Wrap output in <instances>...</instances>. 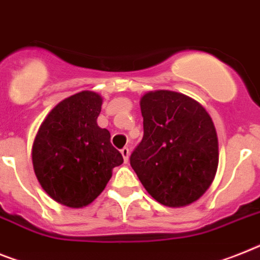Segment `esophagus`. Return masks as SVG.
<instances>
[{
    "label": "esophagus",
    "mask_w": 260,
    "mask_h": 260,
    "mask_svg": "<svg viewBox=\"0 0 260 260\" xmlns=\"http://www.w3.org/2000/svg\"><path fill=\"white\" fill-rule=\"evenodd\" d=\"M121 154H122V156H123V160L128 161V156H130V150H128V147L122 148Z\"/></svg>",
    "instance_id": "obj_1"
}]
</instances>
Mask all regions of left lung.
Wrapping results in <instances>:
<instances>
[{"instance_id": "left-lung-1", "label": "left lung", "mask_w": 260, "mask_h": 260, "mask_svg": "<svg viewBox=\"0 0 260 260\" xmlns=\"http://www.w3.org/2000/svg\"><path fill=\"white\" fill-rule=\"evenodd\" d=\"M143 138L130 156L141 183L157 203L189 205L210 187L218 167V139L203 105L171 90L141 99Z\"/></svg>"}]
</instances>
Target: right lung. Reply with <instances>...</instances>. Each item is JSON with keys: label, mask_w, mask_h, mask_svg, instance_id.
<instances>
[{"label": "right lung", "mask_w": 260, "mask_h": 260, "mask_svg": "<svg viewBox=\"0 0 260 260\" xmlns=\"http://www.w3.org/2000/svg\"><path fill=\"white\" fill-rule=\"evenodd\" d=\"M103 99L89 90L57 104L42 122L32 145V166L46 193L61 205L83 208L105 189L123 163L110 133L97 125Z\"/></svg>", "instance_id": "add662e5"}]
</instances>
